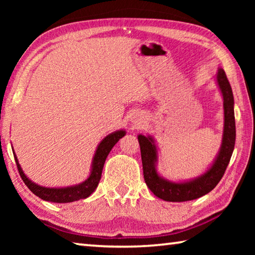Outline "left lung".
<instances>
[{"instance_id": "1", "label": "left lung", "mask_w": 255, "mask_h": 255, "mask_svg": "<svg viewBox=\"0 0 255 255\" xmlns=\"http://www.w3.org/2000/svg\"><path fill=\"white\" fill-rule=\"evenodd\" d=\"M215 79L223 96L224 129L221 148L205 173L191 180H184L180 182L163 178L157 172L158 153L154 137L150 135H138L145 182L150 191L159 199L172 202L197 199L210 192L225 173L235 146L234 97L230 82L223 68H218Z\"/></svg>"}]
</instances>
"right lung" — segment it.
Wrapping results in <instances>:
<instances>
[{
	"label": "right lung",
	"mask_w": 255,
	"mask_h": 255,
	"mask_svg": "<svg viewBox=\"0 0 255 255\" xmlns=\"http://www.w3.org/2000/svg\"><path fill=\"white\" fill-rule=\"evenodd\" d=\"M125 135H126V131L122 129V130L111 132L103 138V139L100 141V144L98 145L96 153H94L91 171H90L89 178L85 181H83V182L75 185H70V187L46 188V187H42V185L32 182V181L24 174L22 167H21L19 163V159L14 153V149H13V155H14V159H15L16 166H18L21 179L23 180L25 185L30 189V191L34 193L37 197H39L42 200L56 202V204H67V202L85 199V198H88L89 196L92 195L94 190H96L98 187L99 181L101 179L103 165H105L108 154L110 153L111 148L118 143L120 138L124 137Z\"/></svg>",
	"instance_id": "obj_1"
}]
</instances>
